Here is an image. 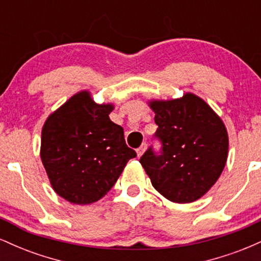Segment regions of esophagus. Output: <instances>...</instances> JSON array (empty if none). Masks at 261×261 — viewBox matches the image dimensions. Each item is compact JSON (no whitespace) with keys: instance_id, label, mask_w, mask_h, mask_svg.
<instances>
[{"instance_id":"obj_1","label":"esophagus","mask_w":261,"mask_h":261,"mask_svg":"<svg viewBox=\"0 0 261 261\" xmlns=\"http://www.w3.org/2000/svg\"><path fill=\"white\" fill-rule=\"evenodd\" d=\"M146 148H147V145H146V143H142V145H141V147H140V148H137V151H136V153H137V157L140 158L141 155H142L143 153H145Z\"/></svg>"}]
</instances>
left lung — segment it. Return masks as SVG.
Returning <instances> with one entry per match:
<instances>
[{"label":"left lung","mask_w":261,"mask_h":261,"mask_svg":"<svg viewBox=\"0 0 261 261\" xmlns=\"http://www.w3.org/2000/svg\"><path fill=\"white\" fill-rule=\"evenodd\" d=\"M162 141V154L151 148L140 163L162 196L194 202L218 180L228 157V133L222 119L202 98L187 92L175 99H149Z\"/></svg>","instance_id":"obj_1"}]
</instances>
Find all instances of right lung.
Segmentation results:
<instances>
[{"mask_svg":"<svg viewBox=\"0 0 261 261\" xmlns=\"http://www.w3.org/2000/svg\"><path fill=\"white\" fill-rule=\"evenodd\" d=\"M114 108L95 103L83 89L44 122L41 162L54 191L71 203L88 205L106 196L128 160L136 157L122 127L110 120Z\"/></svg>","mask_w":261,"mask_h":261,"instance_id":"right-lung-1","label":"right lung"}]
</instances>
